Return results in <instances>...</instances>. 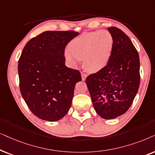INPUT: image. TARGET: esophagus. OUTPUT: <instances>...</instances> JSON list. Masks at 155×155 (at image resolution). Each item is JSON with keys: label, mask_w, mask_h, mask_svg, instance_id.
<instances>
[{"label": "esophagus", "mask_w": 155, "mask_h": 155, "mask_svg": "<svg viewBox=\"0 0 155 155\" xmlns=\"http://www.w3.org/2000/svg\"><path fill=\"white\" fill-rule=\"evenodd\" d=\"M86 77H87V75H86V74H84V73H81V79H82V81H85L86 79Z\"/></svg>", "instance_id": "1"}]
</instances>
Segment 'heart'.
Instances as JSON below:
<instances>
[{
    "label": "heart",
    "mask_w": 155,
    "mask_h": 155,
    "mask_svg": "<svg viewBox=\"0 0 155 155\" xmlns=\"http://www.w3.org/2000/svg\"><path fill=\"white\" fill-rule=\"evenodd\" d=\"M114 45L112 34L108 30L85 32L71 41L64 56L72 66L84 59V67L90 73H97L108 65Z\"/></svg>",
    "instance_id": "heart-1"
}]
</instances>
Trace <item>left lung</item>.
<instances>
[{
    "label": "left lung",
    "instance_id": "8db88e82",
    "mask_svg": "<svg viewBox=\"0 0 155 155\" xmlns=\"http://www.w3.org/2000/svg\"><path fill=\"white\" fill-rule=\"evenodd\" d=\"M114 45L108 65L90 74L86 83L94 108L104 119L124 114L133 104L139 89L140 58L137 49L122 30L110 27Z\"/></svg>",
    "mask_w": 155,
    "mask_h": 155
}]
</instances>
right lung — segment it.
<instances>
[{
  "label": "right lung",
  "mask_w": 155,
  "mask_h": 155,
  "mask_svg": "<svg viewBox=\"0 0 155 155\" xmlns=\"http://www.w3.org/2000/svg\"><path fill=\"white\" fill-rule=\"evenodd\" d=\"M74 31H45L27 43L18 61L20 90L32 113L57 121L71 107L79 71L65 66L64 49Z\"/></svg>",
  "instance_id": "obj_1"
}]
</instances>
